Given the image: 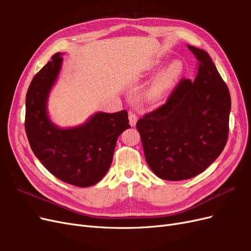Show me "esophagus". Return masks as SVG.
I'll list each match as a JSON object with an SVG mask.
<instances>
[{
	"label": "esophagus",
	"mask_w": 251,
	"mask_h": 251,
	"mask_svg": "<svg viewBox=\"0 0 251 251\" xmlns=\"http://www.w3.org/2000/svg\"><path fill=\"white\" fill-rule=\"evenodd\" d=\"M128 120H130V125L132 126H134L136 125V123H137V120H138L137 115H136V114L133 113V112H130V113H128Z\"/></svg>",
	"instance_id": "1"
}]
</instances>
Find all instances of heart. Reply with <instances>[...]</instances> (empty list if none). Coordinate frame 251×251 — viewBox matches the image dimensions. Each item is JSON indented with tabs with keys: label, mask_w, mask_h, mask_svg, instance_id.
<instances>
[{
	"label": "heart",
	"mask_w": 251,
	"mask_h": 251,
	"mask_svg": "<svg viewBox=\"0 0 251 251\" xmlns=\"http://www.w3.org/2000/svg\"><path fill=\"white\" fill-rule=\"evenodd\" d=\"M179 71V64L173 63L159 74L147 91L148 100L151 101L161 100L173 86L175 79L178 76Z\"/></svg>",
	"instance_id": "heart-1"
}]
</instances>
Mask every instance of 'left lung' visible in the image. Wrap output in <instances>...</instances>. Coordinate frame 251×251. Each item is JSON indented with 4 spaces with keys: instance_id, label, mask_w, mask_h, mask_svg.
Here are the masks:
<instances>
[{
    "instance_id": "obj_1",
    "label": "left lung",
    "mask_w": 251,
    "mask_h": 251,
    "mask_svg": "<svg viewBox=\"0 0 251 251\" xmlns=\"http://www.w3.org/2000/svg\"><path fill=\"white\" fill-rule=\"evenodd\" d=\"M187 47L199 60L195 80L182 78L165 103L136 124L151 170L170 181L206 170L222 153L229 132V90L208 53Z\"/></svg>"
}]
</instances>
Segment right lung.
<instances>
[{
    "label": "right lung",
    "instance_id": "right-lung-1",
    "mask_svg": "<svg viewBox=\"0 0 251 251\" xmlns=\"http://www.w3.org/2000/svg\"><path fill=\"white\" fill-rule=\"evenodd\" d=\"M60 53L35 74L26 95L25 130L36 158L66 183L88 187L100 182L112 163L118 136L128 125L127 112L96 113L85 125L59 128L47 114V100L62 66Z\"/></svg>",
    "mask_w": 251,
    "mask_h": 251
}]
</instances>
